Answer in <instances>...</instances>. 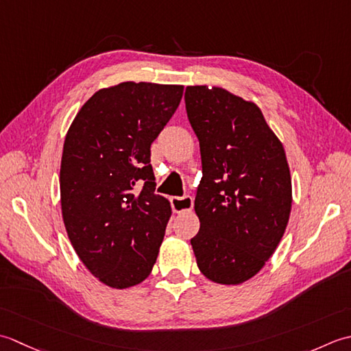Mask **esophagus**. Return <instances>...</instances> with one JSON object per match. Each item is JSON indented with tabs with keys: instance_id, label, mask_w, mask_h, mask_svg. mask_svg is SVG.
<instances>
[{
	"instance_id": "obj_1",
	"label": "esophagus",
	"mask_w": 351,
	"mask_h": 351,
	"mask_svg": "<svg viewBox=\"0 0 351 351\" xmlns=\"http://www.w3.org/2000/svg\"><path fill=\"white\" fill-rule=\"evenodd\" d=\"M171 206H173V210L177 213L189 212L194 207V199L191 195H183V197H173L171 198Z\"/></svg>"
}]
</instances>
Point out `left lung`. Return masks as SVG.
Returning a JSON list of instances; mask_svg holds the SVG:
<instances>
[{
	"instance_id": "1",
	"label": "left lung",
	"mask_w": 351,
	"mask_h": 351,
	"mask_svg": "<svg viewBox=\"0 0 351 351\" xmlns=\"http://www.w3.org/2000/svg\"><path fill=\"white\" fill-rule=\"evenodd\" d=\"M184 104L203 167L191 239L197 265L212 282L239 285L265 265L288 224L285 149L259 107L223 88L188 86Z\"/></svg>"
}]
</instances>
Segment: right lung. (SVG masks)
I'll return each instance as SVG.
<instances>
[{"label": "right lung", "instance_id": "obj_1", "mask_svg": "<svg viewBox=\"0 0 351 351\" xmlns=\"http://www.w3.org/2000/svg\"><path fill=\"white\" fill-rule=\"evenodd\" d=\"M183 86L124 82L95 92L63 145L62 215L75 253L117 289L149 276L171 217L154 194L149 147L174 115Z\"/></svg>", "mask_w": 351, "mask_h": 351}]
</instances>
